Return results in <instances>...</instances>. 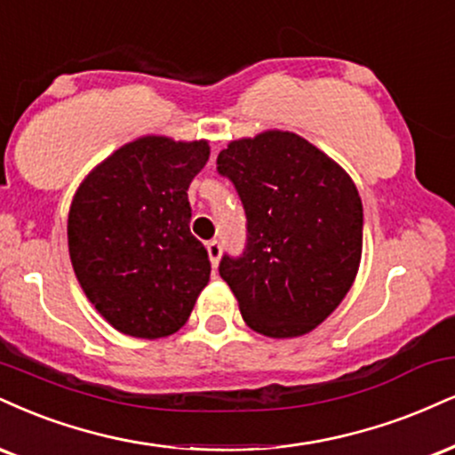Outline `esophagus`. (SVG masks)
I'll return each instance as SVG.
<instances>
[{
	"instance_id": "34e87169",
	"label": "esophagus",
	"mask_w": 455,
	"mask_h": 455,
	"mask_svg": "<svg viewBox=\"0 0 455 455\" xmlns=\"http://www.w3.org/2000/svg\"><path fill=\"white\" fill-rule=\"evenodd\" d=\"M205 248H207V256H210L212 265L218 267V262H220V256H222L220 242H218V239H212V242L205 243Z\"/></svg>"
}]
</instances>
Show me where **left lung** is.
Instances as JSON below:
<instances>
[{
  "instance_id": "left-lung-1",
  "label": "left lung",
  "mask_w": 455,
  "mask_h": 455,
  "mask_svg": "<svg viewBox=\"0 0 455 455\" xmlns=\"http://www.w3.org/2000/svg\"><path fill=\"white\" fill-rule=\"evenodd\" d=\"M218 172L237 188L248 245L220 277L243 322L271 339L307 335L339 307L363 259V201L346 169L292 131L228 141Z\"/></svg>"
}]
</instances>
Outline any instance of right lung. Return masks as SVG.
<instances>
[{
	"instance_id": "right-lung-1",
	"label": "right lung",
	"mask_w": 455,
	"mask_h": 455,
	"mask_svg": "<svg viewBox=\"0 0 455 455\" xmlns=\"http://www.w3.org/2000/svg\"><path fill=\"white\" fill-rule=\"evenodd\" d=\"M207 161V140L144 135L103 158L76 190L71 267L92 307L123 335L178 332L210 282L186 193Z\"/></svg>"
}]
</instances>
